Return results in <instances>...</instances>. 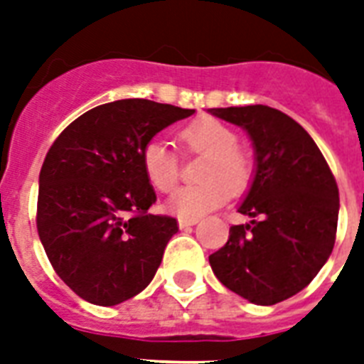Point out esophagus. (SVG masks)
Here are the masks:
<instances>
[{
	"label": "esophagus",
	"mask_w": 364,
	"mask_h": 364,
	"mask_svg": "<svg viewBox=\"0 0 364 364\" xmlns=\"http://www.w3.org/2000/svg\"><path fill=\"white\" fill-rule=\"evenodd\" d=\"M177 223H179V228H188L194 227V225L198 223V219H196V217H179Z\"/></svg>",
	"instance_id": "1"
}]
</instances>
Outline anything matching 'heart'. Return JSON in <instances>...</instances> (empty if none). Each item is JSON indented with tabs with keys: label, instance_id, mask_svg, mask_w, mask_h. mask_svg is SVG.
<instances>
[{
	"label": "heart",
	"instance_id": "heart-1",
	"mask_svg": "<svg viewBox=\"0 0 364 364\" xmlns=\"http://www.w3.org/2000/svg\"><path fill=\"white\" fill-rule=\"evenodd\" d=\"M177 141L185 153L204 154L196 185H185L171 193L166 208L181 217H200L217 210L234 194L242 193L251 181V154L236 145V132L217 119H198L177 134ZM141 168L147 181L160 193H168L179 179V159L170 145L159 139L141 151Z\"/></svg>",
	"mask_w": 364,
	"mask_h": 364
}]
</instances>
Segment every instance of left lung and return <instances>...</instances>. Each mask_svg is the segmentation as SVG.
<instances>
[{"mask_svg": "<svg viewBox=\"0 0 364 364\" xmlns=\"http://www.w3.org/2000/svg\"><path fill=\"white\" fill-rule=\"evenodd\" d=\"M213 117L247 132L255 171L238 211L251 217L230 227L228 242L210 255L217 279L259 306L300 293L334 247L338 187L311 136L268 105L215 107Z\"/></svg>", "mask_w": 364, "mask_h": 364, "instance_id": "8db88e82", "label": "left lung"}]
</instances>
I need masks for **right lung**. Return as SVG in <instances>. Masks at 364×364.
<instances>
[{"mask_svg":"<svg viewBox=\"0 0 364 364\" xmlns=\"http://www.w3.org/2000/svg\"><path fill=\"white\" fill-rule=\"evenodd\" d=\"M194 115L151 100L87 111L48 149L39 173L37 232L62 282L90 304L115 306L147 287L179 230L151 215L156 194L141 151L160 130Z\"/></svg>","mask_w":364,"mask_h":364,"instance_id":"obj_1","label":"right lung"}]
</instances>
